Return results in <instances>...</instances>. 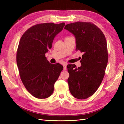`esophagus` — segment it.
<instances>
[{"instance_id": "obj_1", "label": "esophagus", "mask_w": 124, "mask_h": 124, "mask_svg": "<svg viewBox=\"0 0 124 124\" xmlns=\"http://www.w3.org/2000/svg\"><path fill=\"white\" fill-rule=\"evenodd\" d=\"M63 70H67V66H66V64H63Z\"/></svg>"}]
</instances>
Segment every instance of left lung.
<instances>
[{
	"label": "left lung",
	"instance_id": "left-lung-1",
	"mask_svg": "<svg viewBox=\"0 0 124 124\" xmlns=\"http://www.w3.org/2000/svg\"><path fill=\"white\" fill-rule=\"evenodd\" d=\"M64 29L74 34L76 50L83 52L81 66L67 65L69 89L78 99H86L97 91L103 79L108 60L107 44L102 31L91 22H77Z\"/></svg>",
	"mask_w": 124,
	"mask_h": 124
}]
</instances>
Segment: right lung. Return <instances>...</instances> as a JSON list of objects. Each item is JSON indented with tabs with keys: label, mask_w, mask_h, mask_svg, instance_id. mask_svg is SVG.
I'll use <instances>...</instances> for the list:
<instances>
[{
	"label": "right lung",
	"mask_w": 124,
	"mask_h": 124,
	"mask_svg": "<svg viewBox=\"0 0 124 124\" xmlns=\"http://www.w3.org/2000/svg\"><path fill=\"white\" fill-rule=\"evenodd\" d=\"M64 25V22L35 24L27 29L20 40L16 54L20 76L27 91L37 98L52 95L54 83L63 69L60 63H50L45 54Z\"/></svg>",
	"instance_id": "add662e5"
}]
</instances>
